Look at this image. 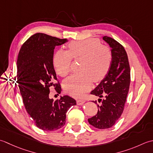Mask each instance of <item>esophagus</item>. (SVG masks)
I'll use <instances>...</instances> for the list:
<instances>
[{"instance_id":"34e87169","label":"esophagus","mask_w":153,"mask_h":153,"mask_svg":"<svg viewBox=\"0 0 153 153\" xmlns=\"http://www.w3.org/2000/svg\"><path fill=\"white\" fill-rule=\"evenodd\" d=\"M86 101L85 100H76V104L77 105H82L85 103Z\"/></svg>"}]
</instances>
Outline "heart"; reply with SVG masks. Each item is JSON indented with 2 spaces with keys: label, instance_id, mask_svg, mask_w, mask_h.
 Here are the masks:
<instances>
[{
  "label": "heart",
  "instance_id": "heart-1",
  "mask_svg": "<svg viewBox=\"0 0 153 153\" xmlns=\"http://www.w3.org/2000/svg\"><path fill=\"white\" fill-rule=\"evenodd\" d=\"M68 51L59 50L54 55L53 63L56 73L66 76L71 72L72 59L82 58L79 71L65 79L63 88L67 94L80 97L108 73L112 61V52L108 46L101 45L95 38L73 41L67 45Z\"/></svg>",
  "mask_w": 153,
  "mask_h": 153
}]
</instances>
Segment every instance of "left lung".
I'll use <instances>...</instances> for the list:
<instances>
[{"label":"left lung","instance_id":"obj_1","mask_svg":"<svg viewBox=\"0 0 153 153\" xmlns=\"http://www.w3.org/2000/svg\"><path fill=\"white\" fill-rule=\"evenodd\" d=\"M103 39L111 47L112 61L108 74L90 94L98 96L97 114L88 120L96 128H110L123 113L130 85V67L123 46L108 36ZM103 97V99L101 98ZM97 104V101H94Z\"/></svg>","mask_w":153,"mask_h":153}]
</instances>
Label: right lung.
Masks as SVG:
<instances>
[{"instance_id":"add662e5","label":"right lung","mask_w":153,"mask_h":153,"mask_svg":"<svg viewBox=\"0 0 153 153\" xmlns=\"http://www.w3.org/2000/svg\"><path fill=\"white\" fill-rule=\"evenodd\" d=\"M67 39L37 33L22 45L17 59V82L24 107L36 126L43 131H55L65 124L66 113L76 101L61 96L54 101L49 97V88L61 92L53 58L55 46Z\"/></svg>"}]
</instances>
